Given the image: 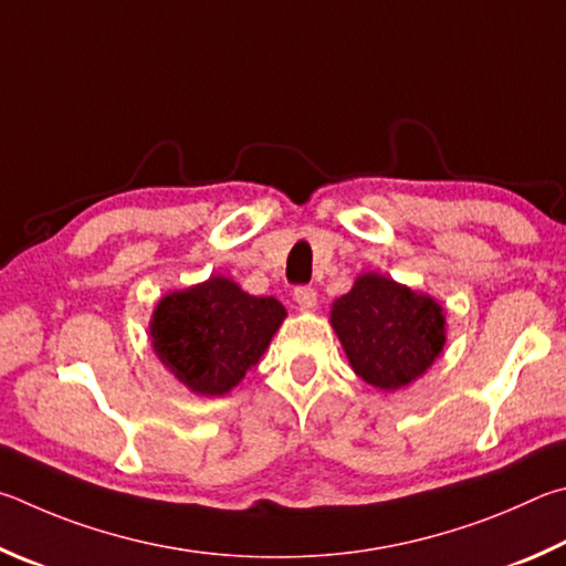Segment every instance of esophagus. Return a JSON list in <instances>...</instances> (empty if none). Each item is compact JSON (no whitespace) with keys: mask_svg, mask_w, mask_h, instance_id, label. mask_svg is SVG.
<instances>
[{"mask_svg":"<svg viewBox=\"0 0 566 566\" xmlns=\"http://www.w3.org/2000/svg\"><path fill=\"white\" fill-rule=\"evenodd\" d=\"M293 301L298 303L301 311H313L315 303H318V293L311 285H298V289L293 291Z\"/></svg>","mask_w":566,"mask_h":566,"instance_id":"obj_1","label":"esophagus"}]
</instances>
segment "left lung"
Returning <instances> with one entry per match:
<instances>
[{"label": "left lung", "mask_w": 566, "mask_h": 566, "mask_svg": "<svg viewBox=\"0 0 566 566\" xmlns=\"http://www.w3.org/2000/svg\"><path fill=\"white\" fill-rule=\"evenodd\" d=\"M331 323L353 370L380 390L420 378L444 345L440 305L378 273L360 275L333 303Z\"/></svg>", "instance_id": "left-lung-1"}]
</instances>
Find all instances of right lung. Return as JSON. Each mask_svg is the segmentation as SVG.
I'll return each instance as SVG.
<instances>
[{
    "label": "right lung",
    "instance_id": "right-lung-1",
    "mask_svg": "<svg viewBox=\"0 0 566 566\" xmlns=\"http://www.w3.org/2000/svg\"><path fill=\"white\" fill-rule=\"evenodd\" d=\"M283 318L285 308L275 298H255L228 277L211 275L158 303L151 343L186 388L223 395L258 363Z\"/></svg>",
    "mask_w": 566,
    "mask_h": 566
}]
</instances>
